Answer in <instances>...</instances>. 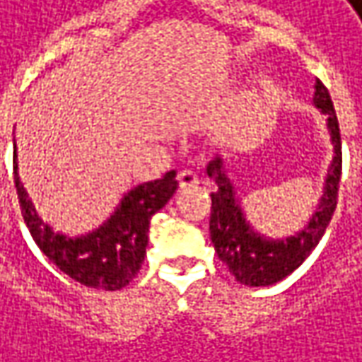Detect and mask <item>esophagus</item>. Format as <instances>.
Returning <instances> with one entry per match:
<instances>
[{"label":"esophagus","mask_w":362,"mask_h":362,"mask_svg":"<svg viewBox=\"0 0 362 362\" xmlns=\"http://www.w3.org/2000/svg\"><path fill=\"white\" fill-rule=\"evenodd\" d=\"M178 184H180L182 190L197 188L198 186L197 172H192V170H182V172H178Z\"/></svg>","instance_id":"esophagus-1"}]
</instances>
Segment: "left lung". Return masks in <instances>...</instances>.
Segmentation results:
<instances>
[{
    "instance_id": "obj_1",
    "label": "left lung",
    "mask_w": 362,
    "mask_h": 362,
    "mask_svg": "<svg viewBox=\"0 0 362 362\" xmlns=\"http://www.w3.org/2000/svg\"><path fill=\"white\" fill-rule=\"evenodd\" d=\"M314 105L326 115L330 139L334 146V158L324 182V194L310 223L296 237L288 239H265L257 235L245 221L239 198L235 197L233 184L228 180L223 158H214L206 165V174L216 182L211 206V239L218 259L227 263L228 272L245 286H272L298 269L306 257L320 243L328 227L338 200V182L342 174V146L340 129L334 113V105L322 81H316Z\"/></svg>"
}]
</instances>
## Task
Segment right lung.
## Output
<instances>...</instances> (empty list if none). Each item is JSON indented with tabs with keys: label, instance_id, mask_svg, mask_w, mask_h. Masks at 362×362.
<instances>
[{
	"label": "right lung",
	"instance_id": "obj_1",
	"mask_svg": "<svg viewBox=\"0 0 362 362\" xmlns=\"http://www.w3.org/2000/svg\"><path fill=\"white\" fill-rule=\"evenodd\" d=\"M13 182L25 227L40 251L74 281L107 291L125 288L141 269L151 216L164 209L178 188L174 170L165 172L160 180L139 184L121 198L117 211L107 218V223L88 235L72 239L54 233L40 218L20 182L16 158Z\"/></svg>",
	"mask_w": 362,
	"mask_h": 362
}]
</instances>
